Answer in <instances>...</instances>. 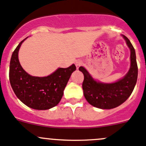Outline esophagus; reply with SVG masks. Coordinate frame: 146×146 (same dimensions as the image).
<instances>
[{
  "mask_svg": "<svg viewBox=\"0 0 146 146\" xmlns=\"http://www.w3.org/2000/svg\"><path fill=\"white\" fill-rule=\"evenodd\" d=\"M81 60H76V61H75V64H76V68L78 69L79 68H80V65H81Z\"/></svg>",
  "mask_w": 146,
  "mask_h": 146,
  "instance_id": "obj_1",
  "label": "esophagus"
}]
</instances>
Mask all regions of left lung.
Segmentation results:
<instances>
[{
    "instance_id": "obj_1",
    "label": "left lung",
    "mask_w": 146,
    "mask_h": 146,
    "mask_svg": "<svg viewBox=\"0 0 146 146\" xmlns=\"http://www.w3.org/2000/svg\"><path fill=\"white\" fill-rule=\"evenodd\" d=\"M131 50V67L123 78L111 83H101L93 78L83 66L79 70L83 73V94L86 100L93 106L100 109H112L123 103L129 98L138 78V66L135 51L129 39L122 35Z\"/></svg>"
}]
</instances>
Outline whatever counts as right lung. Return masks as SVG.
<instances>
[{
  "mask_svg": "<svg viewBox=\"0 0 146 146\" xmlns=\"http://www.w3.org/2000/svg\"><path fill=\"white\" fill-rule=\"evenodd\" d=\"M26 38L18 44L11 56L10 83L15 96L22 103L35 110H48L58 104L68 81L76 67L73 64L66 68H59L45 77L31 76L23 70L18 60V51Z\"/></svg>",
  "mask_w": 146,
  "mask_h": 146,
  "instance_id": "obj_1",
  "label": "right lung"
}]
</instances>
